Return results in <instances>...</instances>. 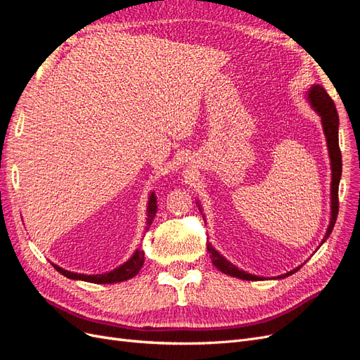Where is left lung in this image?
<instances>
[{"mask_svg":"<svg viewBox=\"0 0 360 360\" xmlns=\"http://www.w3.org/2000/svg\"><path fill=\"white\" fill-rule=\"evenodd\" d=\"M307 101L309 102L311 108L314 112L317 114L321 118V126H323V132L326 136V143H328V151H329V159H330V171H332V181H330V217H329V225L328 230H326V234L323 237V240L320 246L328 240L335 222H336V216H338V188H340V180H341V172H342V159H341V151H340V141H338V130H340V117H338L336 108L333 101L329 97V94L326 93V90L320 84H314L309 86V90L307 91ZM198 205V209L204 217L202 213V205L197 200L195 201ZM205 221V217H204ZM319 246V248H320ZM207 250H209L212 263L214 267L219 269L222 274L230 275L233 278H238L243 281H259L263 279L261 276L248 274V271L238 269L236 264H233L231 261H228L221 252H217L216 248L212 246V243H207ZM302 266H297L296 269H292L284 275L276 276V279L287 278L300 269Z\"/></svg>","mask_w":360,"mask_h":360,"instance_id":"8db88e82","label":"left lung"}]
</instances>
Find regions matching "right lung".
Returning <instances> with one entry per match:
<instances>
[{
  "instance_id": "add662e5",
  "label": "right lung",
  "mask_w": 360,
  "mask_h": 360,
  "mask_svg": "<svg viewBox=\"0 0 360 360\" xmlns=\"http://www.w3.org/2000/svg\"><path fill=\"white\" fill-rule=\"evenodd\" d=\"M158 212V201H156V193L151 191L148 193V201H147V217H146V230H150L151 224H153V219ZM144 264V250H141L139 248L135 249V252L132 254L127 261H124L123 264H120L114 270L105 271V274L99 275H84V274H75V271L63 269L57 264L52 266L56 267L57 271H60L61 275H64L69 279L75 281H85V282H93V284H115V282H123L130 278H134L139 274L141 267Z\"/></svg>"
}]
</instances>
